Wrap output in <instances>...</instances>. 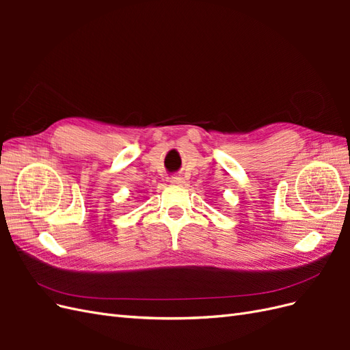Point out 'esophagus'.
<instances>
[{
    "mask_svg": "<svg viewBox=\"0 0 350 350\" xmlns=\"http://www.w3.org/2000/svg\"><path fill=\"white\" fill-rule=\"evenodd\" d=\"M169 181H171L172 184H183L184 183V178L181 175H174V176H171V179H169Z\"/></svg>",
    "mask_w": 350,
    "mask_h": 350,
    "instance_id": "obj_1",
    "label": "esophagus"
}]
</instances>
